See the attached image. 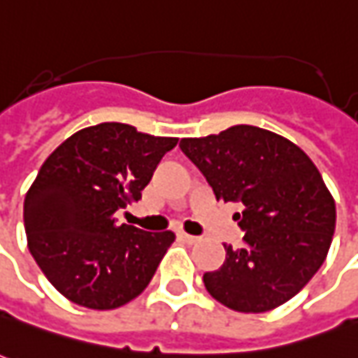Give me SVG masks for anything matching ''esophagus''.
I'll use <instances>...</instances> for the list:
<instances>
[{
    "label": "esophagus",
    "mask_w": 358,
    "mask_h": 358,
    "mask_svg": "<svg viewBox=\"0 0 358 358\" xmlns=\"http://www.w3.org/2000/svg\"><path fill=\"white\" fill-rule=\"evenodd\" d=\"M178 235V239L182 241V243H186V245H194V243H198V237H194V235H188V233H184V231H178L176 233Z\"/></svg>",
    "instance_id": "34e87169"
}]
</instances>
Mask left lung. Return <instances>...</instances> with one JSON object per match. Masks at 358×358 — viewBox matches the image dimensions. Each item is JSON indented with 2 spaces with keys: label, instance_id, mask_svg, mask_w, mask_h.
Returning <instances> with one entry per match:
<instances>
[{
  "label": "left lung",
  "instance_id": "obj_1",
  "mask_svg": "<svg viewBox=\"0 0 358 358\" xmlns=\"http://www.w3.org/2000/svg\"><path fill=\"white\" fill-rule=\"evenodd\" d=\"M217 201L239 203L243 247L206 272L211 298L241 313L271 312L312 280L335 233V199L312 159L286 137L252 125L180 141Z\"/></svg>",
  "mask_w": 358,
  "mask_h": 358
}]
</instances>
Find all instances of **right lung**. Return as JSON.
I'll return each instance as SVG.
<instances>
[{
  "label": "right lung",
  "instance_id": "obj_1",
  "mask_svg": "<svg viewBox=\"0 0 358 358\" xmlns=\"http://www.w3.org/2000/svg\"><path fill=\"white\" fill-rule=\"evenodd\" d=\"M176 143L127 123H99L68 137L43 162L23 206L27 245L66 300L115 310L147 288L174 233L119 225L115 211L141 199Z\"/></svg>",
  "mask_w": 358,
  "mask_h": 358
}]
</instances>
